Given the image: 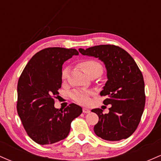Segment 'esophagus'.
Segmentation results:
<instances>
[{"mask_svg": "<svg viewBox=\"0 0 161 161\" xmlns=\"http://www.w3.org/2000/svg\"><path fill=\"white\" fill-rule=\"evenodd\" d=\"M82 112L84 113V114H88V113H90L91 111H90L89 109H88V108H83V109H82Z\"/></svg>", "mask_w": 161, "mask_h": 161, "instance_id": "1", "label": "esophagus"}]
</instances>
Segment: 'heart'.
<instances>
[{"label": "heart", "instance_id": "obj_1", "mask_svg": "<svg viewBox=\"0 0 161 161\" xmlns=\"http://www.w3.org/2000/svg\"><path fill=\"white\" fill-rule=\"evenodd\" d=\"M79 66L84 70L88 76L93 75H100L103 73V66L99 62L95 60H85L79 63ZM69 68L67 66L63 68L61 72V78L63 80H65L68 75ZM71 97L75 102L82 105H87L91 101V92L86 90H75L71 94Z\"/></svg>", "mask_w": 161, "mask_h": 161}]
</instances>
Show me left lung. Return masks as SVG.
<instances>
[{
  "label": "left lung",
  "instance_id": "obj_1",
  "mask_svg": "<svg viewBox=\"0 0 161 161\" xmlns=\"http://www.w3.org/2000/svg\"><path fill=\"white\" fill-rule=\"evenodd\" d=\"M82 55L94 57L104 63L108 81L101 95L108 96L104 104H110L108 114L100 108L92 110L97 114L95 133L108 141L129 138L137 129L145 104L143 75L128 52L115 45H101L79 48Z\"/></svg>",
  "mask_w": 161,
  "mask_h": 161
}]
</instances>
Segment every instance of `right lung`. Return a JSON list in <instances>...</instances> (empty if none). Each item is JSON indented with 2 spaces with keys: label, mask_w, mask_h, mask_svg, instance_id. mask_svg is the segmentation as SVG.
Masks as SVG:
<instances>
[{
  "label": "right lung",
  "mask_w": 161,
  "mask_h": 161,
  "mask_svg": "<svg viewBox=\"0 0 161 161\" xmlns=\"http://www.w3.org/2000/svg\"><path fill=\"white\" fill-rule=\"evenodd\" d=\"M73 55L79 52L73 48L42 50L31 58L18 81V114L29 137L39 145L66 138L72 121L82 112L75 104L64 110L54 108L53 98L62 85V66Z\"/></svg>",
  "instance_id": "right-lung-1"
}]
</instances>
